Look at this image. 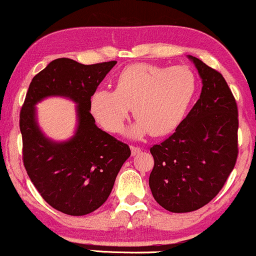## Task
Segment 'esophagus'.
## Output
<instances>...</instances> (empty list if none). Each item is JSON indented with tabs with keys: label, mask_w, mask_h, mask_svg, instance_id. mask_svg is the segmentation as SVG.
<instances>
[{
	"label": "esophagus",
	"mask_w": 256,
	"mask_h": 256,
	"mask_svg": "<svg viewBox=\"0 0 256 256\" xmlns=\"http://www.w3.org/2000/svg\"><path fill=\"white\" fill-rule=\"evenodd\" d=\"M131 152H132L134 156H136V154H138L141 152V148L136 147V146H131Z\"/></svg>",
	"instance_id": "1"
}]
</instances>
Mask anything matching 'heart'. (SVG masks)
Returning a JSON list of instances; mask_svg holds the SVG:
<instances>
[{"label":"heart","mask_w":256,"mask_h":256,"mask_svg":"<svg viewBox=\"0 0 256 256\" xmlns=\"http://www.w3.org/2000/svg\"><path fill=\"white\" fill-rule=\"evenodd\" d=\"M196 90V78L186 66L134 64L122 72L115 90L100 88L92 94L91 112L108 132L118 134L131 113L138 119L132 137L169 134L186 115Z\"/></svg>","instance_id":"obj_1"}]
</instances>
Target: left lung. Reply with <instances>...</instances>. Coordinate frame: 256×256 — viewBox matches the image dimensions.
<instances>
[{"label": "left lung", "mask_w": 256, "mask_h": 256, "mask_svg": "<svg viewBox=\"0 0 256 256\" xmlns=\"http://www.w3.org/2000/svg\"><path fill=\"white\" fill-rule=\"evenodd\" d=\"M202 78L200 97L175 132L150 147V187L159 206L190 212L218 196L238 156V108L221 72L190 56Z\"/></svg>", "instance_id": "left-lung-1"}]
</instances>
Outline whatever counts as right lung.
I'll use <instances>...</instances> for the list:
<instances>
[{
  "instance_id": "add662e5",
  "label": "right lung",
  "mask_w": 256,
  "mask_h": 256,
  "mask_svg": "<svg viewBox=\"0 0 256 256\" xmlns=\"http://www.w3.org/2000/svg\"><path fill=\"white\" fill-rule=\"evenodd\" d=\"M116 60L85 64L58 58L32 78L19 115L23 162L42 198L58 212L81 216L108 199L115 178L131 150L96 126L91 97ZM64 96L78 103L76 136L63 144L50 142L36 124L34 104L44 96Z\"/></svg>"
}]
</instances>
